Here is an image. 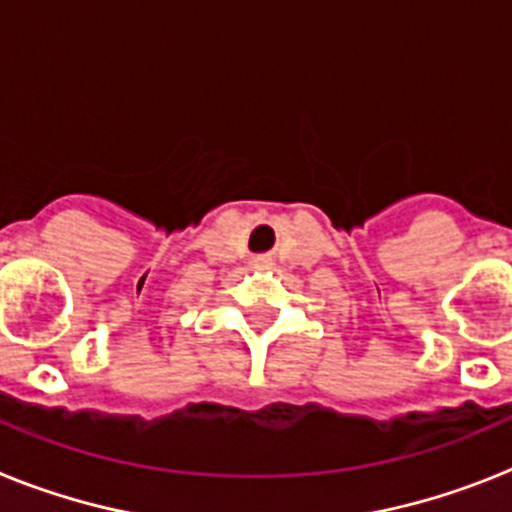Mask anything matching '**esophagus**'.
<instances>
[{
    "instance_id": "34e87169",
    "label": "esophagus",
    "mask_w": 512,
    "mask_h": 512,
    "mask_svg": "<svg viewBox=\"0 0 512 512\" xmlns=\"http://www.w3.org/2000/svg\"><path fill=\"white\" fill-rule=\"evenodd\" d=\"M253 266H269V259H266V256H259V259H253Z\"/></svg>"
}]
</instances>
